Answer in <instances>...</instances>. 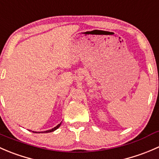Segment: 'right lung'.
Instances as JSON below:
<instances>
[{
    "instance_id": "add662e5",
    "label": "right lung",
    "mask_w": 159,
    "mask_h": 159,
    "mask_svg": "<svg viewBox=\"0 0 159 159\" xmlns=\"http://www.w3.org/2000/svg\"><path fill=\"white\" fill-rule=\"evenodd\" d=\"M61 125V123H60V124H58L57 125V126H56V127H54V129H50V130H48V131H44V132H45V133H48V132H51V131H55L56 129H58L59 127H60V125ZM33 132H34V133H38L37 132V131H33ZM40 133V132H39Z\"/></svg>"
}]
</instances>
